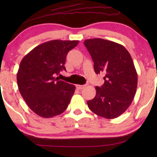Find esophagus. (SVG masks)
Returning <instances> with one entry per match:
<instances>
[{"label": "esophagus", "instance_id": "1", "mask_svg": "<svg viewBox=\"0 0 157 157\" xmlns=\"http://www.w3.org/2000/svg\"><path fill=\"white\" fill-rule=\"evenodd\" d=\"M86 87V85H76V88L79 90H81L83 89H84Z\"/></svg>", "mask_w": 157, "mask_h": 157}]
</instances>
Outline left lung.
I'll return each mask as SVG.
<instances>
[{
	"label": "left lung",
	"instance_id": "8db88e82",
	"mask_svg": "<svg viewBox=\"0 0 157 157\" xmlns=\"http://www.w3.org/2000/svg\"><path fill=\"white\" fill-rule=\"evenodd\" d=\"M96 74L103 72L104 83L96 86V94L87 101L90 110L106 119H114L128 108L137 88V73L125 47L102 38L85 40Z\"/></svg>",
	"mask_w": 157,
	"mask_h": 157
}]
</instances>
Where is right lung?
I'll return each mask as SVG.
<instances>
[{
  "mask_svg": "<svg viewBox=\"0 0 157 157\" xmlns=\"http://www.w3.org/2000/svg\"><path fill=\"white\" fill-rule=\"evenodd\" d=\"M78 44V40L45 42L21 61L17 73L19 91L29 108L40 117H56L67 109L76 87L57 76L66 70L67 53Z\"/></svg>",
  "mask_w": 157,
  "mask_h": 157,
  "instance_id": "right-lung-1",
  "label": "right lung"
}]
</instances>
